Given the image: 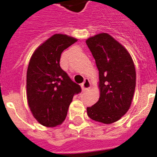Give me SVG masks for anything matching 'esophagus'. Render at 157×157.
<instances>
[{
	"label": "esophagus",
	"mask_w": 157,
	"mask_h": 157,
	"mask_svg": "<svg viewBox=\"0 0 157 157\" xmlns=\"http://www.w3.org/2000/svg\"><path fill=\"white\" fill-rule=\"evenodd\" d=\"M90 88H91V83H90L89 80L88 79H85L84 82L82 83V84H81V88H82V90L84 92V91H86V90H88Z\"/></svg>",
	"instance_id": "1"
}]
</instances>
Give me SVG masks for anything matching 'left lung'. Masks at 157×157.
<instances>
[{
  "instance_id": "8db88e82",
  "label": "left lung",
  "mask_w": 157,
  "mask_h": 157,
  "mask_svg": "<svg viewBox=\"0 0 157 157\" xmlns=\"http://www.w3.org/2000/svg\"><path fill=\"white\" fill-rule=\"evenodd\" d=\"M99 70L100 95L98 102L87 107L94 121L116 122L130 107L136 86V71L131 56L122 44L107 33L86 40Z\"/></svg>"
}]
</instances>
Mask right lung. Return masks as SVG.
Instances as JSON below:
<instances>
[{
    "label": "right lung",
    "instance_id": "obj_1",
    "mask_svg": "<svg viewBox=\"0 0 157 157\" xmlns=\"http://www.w3.org/2000/svg\"><path fill=\"white\" fill-rule=\"evenodd\" d=\"M77 41L55 34L35 50L27 71V98L34 118L44 126L64 122L73 95L81 92L60 66L63 50Z\"/></svg>",
    "mask_w": 157,
    "mask_h": 157
}]
</instances>
